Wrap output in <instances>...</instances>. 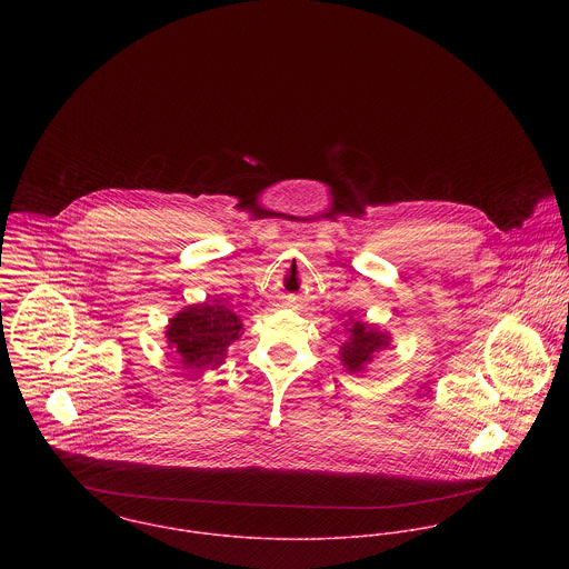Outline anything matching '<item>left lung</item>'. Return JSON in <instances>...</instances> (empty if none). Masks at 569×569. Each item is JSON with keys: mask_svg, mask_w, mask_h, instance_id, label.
<instances>
[{"mask_svg": "<svg viewBox=\"0 0 569 569\" xmlns=\"http://www.w3.org/2000/svg\"><path fill=\"white\" fill-rule=\"evenodd\" d=\"M390 346V337L377 326L366 322H348V339L341 343L339 359L350 372H361L372 357Z\"/></svg>", "mask_w": 569, "mask_h": 569, "instance_id": "left-lung-1", "label": "left lung"}]
</instances>
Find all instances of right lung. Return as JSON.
<instances>
[{
  "label": "right lung",
  "instance_id": "right-lung-1",
  "mask_svg": "<svg viewBox=\"0 0 569 569\" xmlns=\"http://www.w3.org/2000/svg\"><path fill=\"white\" fill-rule=\"evenodd\" d=\"M243 332L241 318L228 307L214 302L190 305L166 326L168 348H174L181 366L206 370L219 368L228 346Z\"/></svg>",
  "mask_w": 569,
  "mask_h": 569
}]
</instances>
